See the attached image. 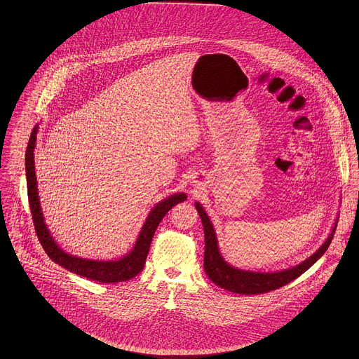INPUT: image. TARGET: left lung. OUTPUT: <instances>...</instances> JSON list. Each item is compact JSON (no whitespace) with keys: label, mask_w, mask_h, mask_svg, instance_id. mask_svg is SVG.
Returning <instances> with one entry per match:
<instances>
[{"label":"left lung","mask_w":359,"mask_h":359,"mask_svg":"<svg viewBox=\"0 0 359 359\" xmlns=\"http://www.w3.org/2000/svg\"><path fill=\"white\" fill-rule=\"evenodd\" d=\"M196 210L202 218V224L205 228V271L210 280H212L219 287L239 294H262L272 290H276L292 280L297 279L302 273H304L309 266H312L320 257L325 255L329 245L332 243L333 235L336 232V225L330 233V236L326 239V242L319 248V250L306 259L304 262L299 264L297 266H293L290 269H285L280 272H269V273H261V272H250V271H242L231 266L224 261V258L219 255L218 243L215 238V232L212 229V225L203 210V207L196 203Z\"/></svg>","instance_id":"1"}]
</instances>
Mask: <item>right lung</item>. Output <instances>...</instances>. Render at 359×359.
Masks as SVG:
<instances>
[{
  "label": "right lung",
  "instance_id": "1",
  "mask_svg": "<svg viewBox=\"0 0 359 359\" xmlns=\"http://www.w3.org/2000/svg\"><path fill=\"white\" fill-rule=\"evenodd\" d=\"M37 130L36 126L32 131V135L29 138L27 149H26V178H27V196H29V205L32 211V218L34 224V229L37 233V238L46 250V253L55 261L56 264L62 265L67 271L77 273L80 276H84L91 280H97L101 283H117V282H126L134 276H137L145 265L147 257L149 253L151 242L154 238L156 228L164 218V215L178 203L187 201L185 194H175L165 201H161L158 205H154L151 211L149 217L147 218L142 231L138 236V241L131 250L130 255L123 257L117 261H94V259H83L79 257L70 256L59 249V246L55 243L50 235V231L47 229V225L44 222V217L41 212V207L39 202V192H37V180L34 172V157L33 151L36 147V138H37Z\"/></svg>",
  "mask_w": 359,
  "mask_h": 359
}]
</instances>
